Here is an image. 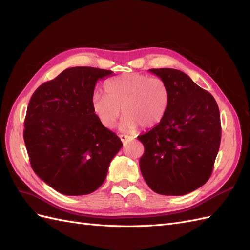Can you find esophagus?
<instances>
[{"label": "esophagus", "instance_id": "34e87169", "mask_svg": "<svg viewBox=\"0 0 250 250\" xmlns=\"http://www.w3.org/2000/svg\"><path fill=\"white\" fill-rule=\"evenodd\" d=\"M120 137V139H121V141H122L123 143H126V142H128V141H130L132 138L131 137H129V135H125V134H120L119 135Z\"/></svg>", "mask_w": 250, "mask_h": 250}]
</instances>
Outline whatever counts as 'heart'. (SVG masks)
Listing matches in <instances>:
<instances>
[{"label": "heart", "mask_w": 250, "mask_h": 250, "mask_svg": "<svg viewBox=\"0 0 250 250\" xmlns=\"http://www.w3.org/2000/svg\"><path fill=\"white\" fill-rule=\"evenodd\" d=\"M105 95L96 93L92 108L99 122L106 128L115 127L124 116L122 127L132 131L139 126L152 128L160 124L169 107V89L157 77L139 73L121 75L104 84Z\"/></svg>", "instance_id": "1"}]
</instances>
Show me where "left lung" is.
I'll return each mask as SVG.
<instances>
[{"label":"left lung","instance_id":"1","mask_svg":"<svg viewBox=\"0 0 250 250\" xmlns=\"http://www.w3.org/2000/svg\"><path fill=\"white\" fill-rule=\"evenodd\" d=\"M169 89L162 122L138 139L145 147L142 175L161 195L191 193L208 180L220 146V113L214 97L184 72L151 69Z\"/></svg>","mask_w":250,"mask_h":250}]
</instances>
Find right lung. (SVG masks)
I'll list each match as a JSON object with an SVG mask.
<instances>
[{"instance_id": "add662e5", "label": "right lung", "mask_w": 250, "mask_h": 250, "mask_svg": "<svg viewBox=\"0 0 250 250\" xmlns=\"http://www.w3.org/2000/svg\"><path fill=\"white\" fill-rule=\"evenodd\" d=\"M110 75L97 67H70L44 82L30 99L24 130L30 164L37 176L63 195L96 191L123 146L92 108L97 81Z\"/></svg>"}]
</instances>
